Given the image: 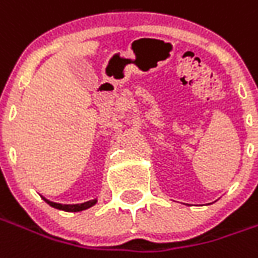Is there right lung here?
<instances>
[{
  "label": "right lung",
  "instance_id": "add662e5",
  "mask_svg": "<svg viewBox=\"0 0 258 258\" xmlns=\"http://www.w3.org/2000/svg\"><path fill=\"white\" fill-rule=\"evenodd\" d=\"M43 200H44L50 207H53V208H57V210L61 211H67V212H79V211L88 210V208H91V207H93V205L98 203V198L91 200V201H86V203H82V204H58V203H53V201H50V200H47V198L44 197H43Z\"/></svg>",
  "mask_w": 258,
  "mask_h": 258
}]
</instances>
